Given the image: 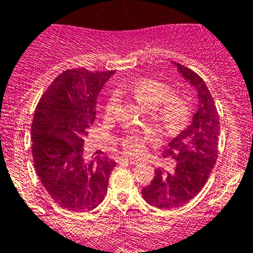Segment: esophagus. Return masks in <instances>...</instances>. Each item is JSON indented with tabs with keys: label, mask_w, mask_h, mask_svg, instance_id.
<instances>
[{
	"label": "esophagus",
	"mask_w": 253,
	"mask_h": 253,
	"mask_svg": "<svg viewBox=\"0 0 253 253\" xmlns=\"http://www.w3.org/2000/svg\"><path fill=\"white\" fill-rule=\"evenodd\" d=\"M120 160H122V161H126V162H129V163H137V162H139V160H135V158H133V157H128V156H123V157L120 158Z\"/></svg>",
	"instance_id": "esophagus-1"
}]
</instances>
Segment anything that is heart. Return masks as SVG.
I'll return each instance as SVG.
<instances>
[{
	"label": "heart",
	"mask_w": 253,
	"mask_h": 253,
	"mask_svg": "<svg viewBox=\"0 0 253 253\" xmlns=\"http://www.w3.org/2000/svg\"><path fill=\"white\" fill-rule=\"evenodd\" d=\"M118 92L130 95L138 104L146 109H154L156 118L167 131H177L185 125L189 118V106L184 97L171 93L169 86L153 78L143 77L131 84H120ZM119 104L118 95L107 99L105 105L106 114H113ZM157 133L152 129L131 130L120 138L123 148L130 154H139L144 151L146 144L156 142Z\"/></svg>",
	"instance_id": "b5f03b06"
}]
</instances>
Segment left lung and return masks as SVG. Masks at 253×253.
<instances>
[{
  "label": "left lung",
  "mask_w": 253,
  "mask_h": 253,
  "mask_svg": "<svg viewBox=\"0 0 253 253\" xmlns=\"http://www.w3.org/2000/svg\"><path fill=\"white\" fill-rule=\"evenodd\" d=\"M175 64L182 77L196 88L199 105L191 124L165 149V157L171 156L175 167L171 171L156 169L151 185L142 190L144 200L158 209L180 208L195 198L218 158L220 122L213 96L198 73L180 63Z\"/></svg>",
  "instance_id": "left-lung-1"
}]
</instances>
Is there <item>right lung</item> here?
<instances>
[{
  "mask_svg": "<svg viewBox=\"0 0 253 253\" xmlns=\"http://www.w3.org/2000/svg\"><path fill=\"white\" fill-rule=\"evenodd\" d=\"M115 71L86 68L60 73L40 97L31 124L37 175L59 207L88 211L104 200L116 163L109 157L82 158L84 137L96 118V100Z\"/></svg>",
  "mask_w": 253,
  "mask_h": 253,
  "instance_id": "right-lung-1",
  "label": "right lung"
}]
</instances>
